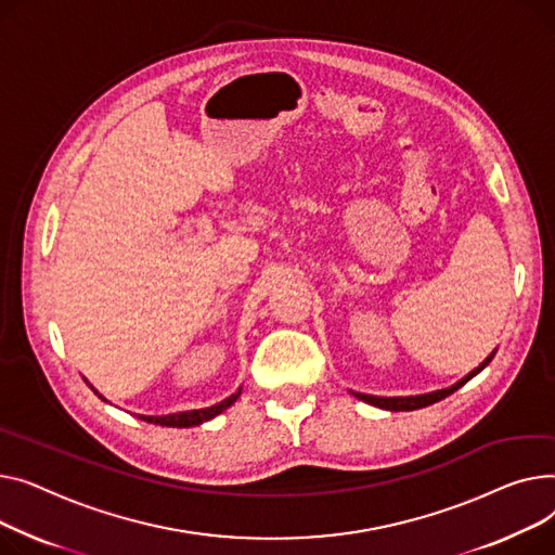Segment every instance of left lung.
<instances>
[{
	"mask_svg": "<svg viewBox=\"0 0 555 555\" xmlns=\"http://www.w3.org/2000/svg\"><path fill=\"white\" fill-rule=\"evenodd\" d=\"M493 356H495V353L488 356L486 361H483L477 370H473V372H470L466 378H462L460 383H454L452 387H446V389H437V392H430V395H421V397H370V395H356V397L361 399V401H365V403H370V405H376V408H383V410H392V412L426 408V405H433V403L446 399V397L452 395V392H457V389H460L462 385H466L475 374H479L488 363L493 361Z\"/></svg>",
	"mask_w": 555,
	"mask_h": 555,
	"instance_id": "left-lung-1",
	"label": "left lung"
}]
</instances>
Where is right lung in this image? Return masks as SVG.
<instances>
[{"label": "right lung", "instance_id": "right-lung-1", "mask_svg": "<svg viewBox=\"0 0 555 555\" xmlns=\"http://www.w3.org/2000/svg\"><path fill=\"white\" fill-rule=\"evenodd\" d=\"M240 392L228 397L225 401L212 405V408H204V410H190V412H177V414H166V416H139L147 423H154V426H166V428H190V426H199L204 421H210L212 416L221 414L225 408H231L237 401Z\"/></svg>", "mask_w": 555, "mask_h": 555}]
</instances>
